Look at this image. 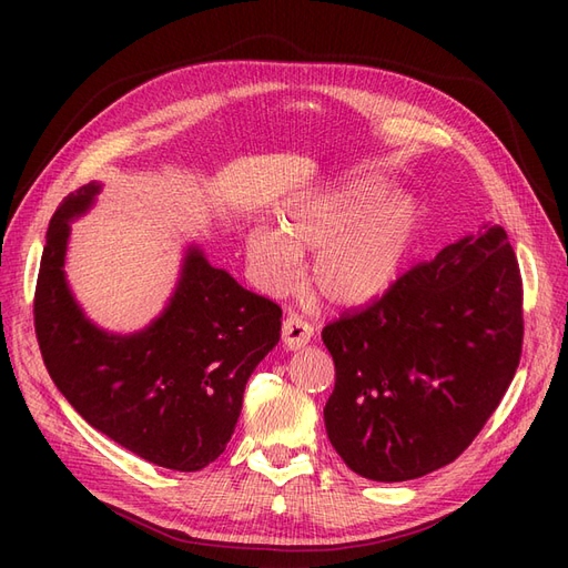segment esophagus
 <instances>
[{
  "label": "esophagus",
  "instance_id": "esophagus-1",
  "mask_svg": "<svg viewBox=\"0 0 568 568\" xmlns=\"http://www.w3.org/2000/svg\"><path fill=\"white\" fill-rule=\"evenodd\" d=\"M313 338V326L307 324L303 317L298 315H288L282 322V341L288 351H298L303 348L307 341Z\"/></svg>",
  "mask_w": 568,
  "mask_h": 568
}]
</instances>
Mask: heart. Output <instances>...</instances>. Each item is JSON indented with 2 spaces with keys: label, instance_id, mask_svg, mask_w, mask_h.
Returning a JSON list of instances; mask_svg holds the SVG:
<instances>
[{
  "label": "heart",
  "instance_id": "b5f03b06",
  "mask_svg": "<svg viewBox=\"0 0 568 568\" xmlns=\"http://www.w3.org/2000/svg\"><path fill=\"white\" fill-rule=\"evenodd\" d=\"M386 194V182L363 178L291 209L282 232L248 236V261L270 291H286L298 253H313L307 282L326 303L353 307L374 301L398 277L419 234L422 213L409 196Z\"/></svg>",
  "mask_w": 568,
  "mask_h": 568
}]
</instances>
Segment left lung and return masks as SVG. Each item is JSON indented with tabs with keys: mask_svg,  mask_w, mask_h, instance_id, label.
I'll return each mask as SVG.
<instances>
[{
	"mask_svg": "<svg viewBox=\"0 0 568 568\" xmlns=\"http://www.w3.org/2000/svg\"><path fill=\"white\" fill-rule=\"evenodd\" d=\"M326 436L372 480L455 462L500 405L524 346V284L500 225L445 246L322 329Z\"/></svg>",
	"mask_w": 568,
	"mask_h": 568,
	"instance_id": "1",
	"label": "left lung"
}]
</instances>
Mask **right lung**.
Listing matches in <instances>:
<instances>
[{
    "label": "right lung",
    "instance_id": "add662e5",
    "mask_svg": "<svg viewBox=\"0 0 568 568\" xmlns=\"http://www.w3.org/2000/svg\"><path fill=\"white\" fill-rule=\"evenodd\" d=\"M99 184L49 222L32 301L44 367L78 415L142 459L196 471L234 434L255 365L277 346L282 307L239 286L194 248L168 311L149 329L111 336L84 320L63 277L68 220Z\"/></svg>",
    "mask_w": 568,
    "mask_h": 568
}]
</instances>
